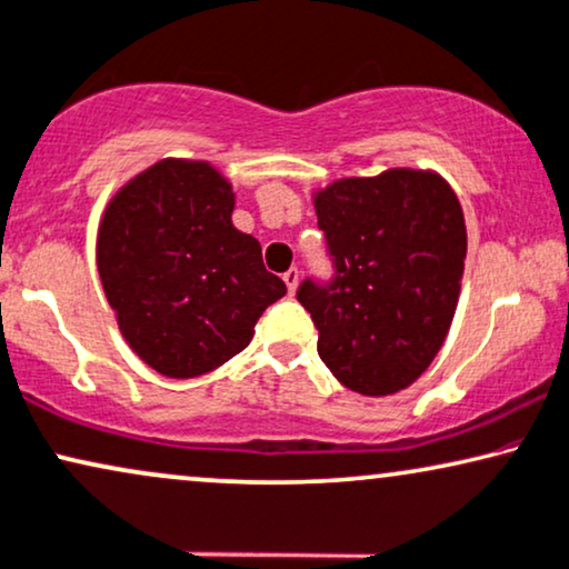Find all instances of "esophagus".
I'll list each match as a JSON object with an SVG mask.
<instances>
[{
    "instance_id": "34e87169",
    "label": "esophagus",
    "mask_w": 569,
    "mask_h": 569,
    "mask_svg": "<svg viewBox=\"0 0 569 569\" xmlns=\"http://www.w3.org/2000/svg\"><path fill=\"white\" fill-rule=\"evenodd\" d=\"M283 280H286V286H289V293H293V291H297V286H299V270L289 268L283 272Z\"/></svg>"
}]
</instances>
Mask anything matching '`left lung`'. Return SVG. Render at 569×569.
Instances as JSON below:
<instances>
[{
	"label": "left lung",
	"mask_w": 569,
	"mask_h": 569,
	"mask_svg": "<svg viewBox=\"0 0 569 569\" xmlns=\"http://www.w3.org/2000/svg\"><path fill=\"white\" fill-rule=\"evenodd\" d=\"M333 283L297 299L318 328L326 368L362 397L412 386L455 320L467 231L455 189L433 170L391 168L312 193Z\"/></svg>",
	"instance_id": "obj_1"
}]
</instances>
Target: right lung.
<instances>
[{"instance_id":"right-lung-1","label":"right lung","mask_w":569,"mask_h":569,"mask_svg":"<svg viewBox=\"0 0 569 569\" xmlns=\"http://www.w3.org/2000/svg\"><path fill=\"white\" fill-rule=\"evenodd\" d=\"M233 186L204 160L164 157L107 201L97 268L133 355L168 378L204 376L247 349L286 293L254 236L233 226Z\"/></svg>"}]
</instances>
